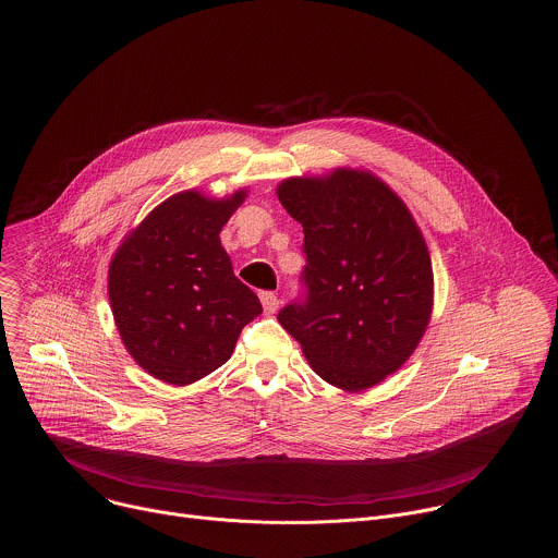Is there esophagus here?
<instances>
[{
	"label": "esophagus",
	"instance_id": "obj_1",
	"mask_svg": "<svg viewBox=\"0 0 558 558\" xmlns=\"http://www.w3.org/2000/svg\"><path fill=\"white\" fill-rule=\"evenodd\" d=\"M259 301H262V307L266 314H275L279 310V299L272 292H262Z\"/></svg>",
	"mask_w": 558,
	"mask_h": 558
}]
</instances>
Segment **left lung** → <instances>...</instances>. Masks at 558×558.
I'll list each match as a JSON object with an SVG mask.
<instances>
[{"mask_svg":"<svg viewBox=\"0 0 558 558\" xmlns=\"http://www.w3.org/2000/svg\"><path fill=\"white\" fill-rule=\"evenodd\" d=\"M303 226L307 301L279 312L312 369L359 393L410 359L434 310L425 239L398 193L367 169L335 167L277 184Z\"/></svg>","mask_w":558,"mask_h":558,"instance_id":"1","label":"left lung"}]
</instances>
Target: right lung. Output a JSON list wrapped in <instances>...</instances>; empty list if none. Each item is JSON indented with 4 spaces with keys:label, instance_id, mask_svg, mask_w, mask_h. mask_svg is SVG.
I'll return each mask as SVG.
<instances>
[{
    "label": "right lung",
    "instance_id": "1",
    "mask_svg": "<svg viewBox=\"0 0 558 558\" xmlns=\"http://www.w3.org/2000/svg\"><path fill=\"white\" fill-rule=\"evenodd\" d=\"M244 197L246 189L221 199L180 191L111 257L107 292L120 339L142 369L167 385L213 374L232 356L242 326L262 314L219 236Z\"/></svg>",
    "mask_w": 558,
    "mask_h": 558
}]
</instances>
